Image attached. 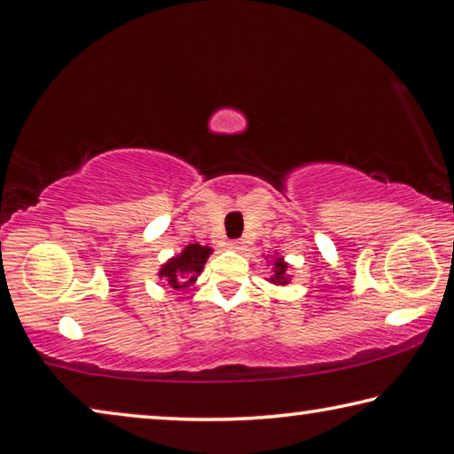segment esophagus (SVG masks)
I'll use <instances>...</instances> for the list:
<instances>
[{"mask_svg": "<svg viewBox=\"0 0 454 454\" xmlns=\"http://www.w3.org/2000/svg\"><path fill=\"white\" fill-rule=\"evenodd\" d=\"M228 248L230 250H242V246H244V242H240V240H230L228 244Z\"/></svg>", "mask_w": 454, "mask_h": 454, "instance_id": "34e87169", "label": "esophagus"}]
</instances>
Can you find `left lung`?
<instances>
[{"label":"left lung","mask_w":454,"mask_h":454,"mask_svg":"<svg viewBox=\"0 0 454 454\" xmlns=\"http://www.w3.org/2000/svg\"><path fill=\"white\" fill-rule=\"evenodd\" d=\"M270 262H272V276L268 278V282L276 284V286H286V284L290 282L286 260L280 258L278 252H276V256L270 260Z\"/></svg>","instance_id":"obj_1"}]
</instances>
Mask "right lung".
<instances>
[{
    "label": "right lung",
    "mask_w": 454,
    "mask_h": 454,
    "mask_svg": "<svg viewBox=\"0 0 454 454\" xmlns=\"http://www.w3.org/2000/svg\"><path fill=\"white\" fill-rule=\"evenodd\" d=\"M212 252L214 250L210 246L188 244L180 254L172 256L166 264H162L158 276L164 280L168 288H188L190 284H194L198 276L202 274L206 260H208Z\"/></svg>",
    "instance_id": "1"
}]
</instances>
